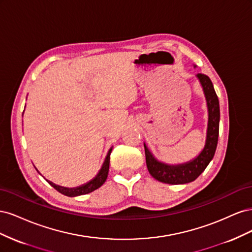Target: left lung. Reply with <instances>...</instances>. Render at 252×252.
Listing matches in <instances>:
<instances>
[{
	"instance_id": "1",
	"label": "left lung",
	"mask_w": 252,
	"mask_h": 252,
	"mask_svg": "<svg viewBox=\"0 0 252 252\" xmlns=\"http://www.w3.org/2000/svg\"><path fill=\"white\" fill-rule=\"evenodd\" d=\"M195 67V66H194ZM196 78L199 79L203 88L206 102L208 108V125L206 142L200 155L191 161L184 164L169 165L158 159L151 154V151L144 143L145 157H146V165L149 173L156 180L166 183V184L178 185L186 184L194 181L206 169L213 156L216 154L219 139V125H220V103L218 95L213 88L211 80L203 73H197Z\"/></svg>"
}]
</instances>
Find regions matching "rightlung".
<instances>
[{"label":"right lung","mask_w":252,"mask_h":252,"mask_svg":"<svg viewBox=\"0 0 252 252\" xmlns=\"http://www.w3.org/2000/svg\"><path fill=\"white\" fill-rule=\"evenodd\" d=\"M111 150H112V147L109 149L107 156H106L105 161L102 165V168L95 175V178H94L93 180L86 183V184H84L79 187H75V188H66V187H62V186L53 184L52 182H49V181H47V182L53 188L58 190L59 192H61L64 195H67V196H78V195H83V194H87L89 192H93L94 190L100 188L105 183L106 179H107L108 171H109V162H110Z\"/></svg>","instance_id":"1"}]
</instances>
